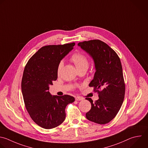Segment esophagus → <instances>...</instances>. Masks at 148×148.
Wrapping results in <instances>:
<instances>
[{"label": "esophagus", "instance_id": "obj_1", "mask_svg": "<svg viewBox=\"0 0 148 148\" xmlns=\"http://www.w3.org/2000/svg\"><path fill=\"white\" fill-rule=\"evenodd\" d=\"M75 101H82V100H83V98L82 97H79V96H77V97H75Z\"/></svg>", "mask_w": 148, "mask_h": 148}]
</instances>
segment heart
Returning <instances> with one entry per match:
<instances>
[{"mask_svg": "<svg viewBox=\"0 0 148 148\" xmlns=\"http://www.w3.org/2000/svg\"><path fill=\"white\" fill-rule=\"evenodd\" d=\"M71 60L74 63L78 70L82 69H88L89 66V61L87 58L81 53H74L71 58ZM63 62H61L58 65L57 72L59 74L63 67Z\"/></svg>", "mask_w": 148, "mask_h": 148, "instance_id": "1", "label": "heart"}]
</instances>
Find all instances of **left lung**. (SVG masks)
Returning a JSON list of instances; mask_svg holds the SVG:
<instances>
[{
    "label": "left lung",
    "mask_w": 148,
    "mask_h": 148,
    "mask_svg": "<svg viewBox=\"0 0 148 148\" xmlns=\"http://www.w3.org/2000/svg\"><path fill=\"white\" fill-rule=\"evenodd\" d=\"M78 45L94 62L96 71L89 86H93L99 94L95 102L86 98L91 103L86 117L97 124H107L116 117L124 99L125 84L120 59L113 49L100 40L84 41Z\"/></svg>",
    "instance_id": "1"
}]
</instances>
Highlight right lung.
<instances>
[{"label":"right lung","instance_id":"obj_1","mask_svg":"<svg viewBox=\"0 0 148 148\" xmlns=\"http://www.w3.org/2000/svg\"><path fill=\"white\" fill-rule=\"evenodd\" d=\"M75 43L41 47L28 60L22 78L21 90L27 110L39 126L51 129L65 120V109L74 102L73 96L53 95L49 86L58 78L60 61L74 48Z\"/></svg>","mask_w":148,"mask_h":148}]
</instances>
